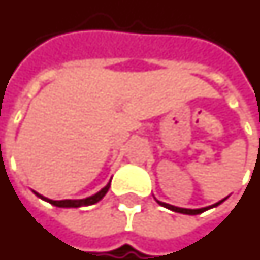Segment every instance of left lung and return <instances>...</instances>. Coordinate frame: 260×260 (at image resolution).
<instances>
[{
	"label": "left lung",
	"mask_w": 260,
	"mask_h": 260,
	"mask_svg": "<svg viewBox=\"0 0 260 260\" xmlns=\"http://www.w3.org/2000/svg\"><path fill=\"white\" fill-rule=\"evenodd\" d=\"M224 200H228V197L226 199L220 200V201H218L216 204H213V205H209V207H205V208H199V209H189V208H179V207H175V205H169V204L167 203H162V201H158V200H155L157 203L159 204V205H162V207H165V208L171 209V211H174V212H179V213H184V215H199V213H203L204 211H208V209L211 208H215V207H218L219 204H222Z\"/></svg>",
	"instance_id": "left-lung-1"
}]
</instances>
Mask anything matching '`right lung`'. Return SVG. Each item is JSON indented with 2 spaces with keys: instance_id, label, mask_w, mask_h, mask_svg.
I'll use <instances>...</instances> for the list:
<instances>
[{
  "instance_id": "1",
  "label": "right lung",
  "mask_w": 260,
  "mask_h": 260,
  "mask_svg": "<svg viewBox=\"0 0 260 260\" xmlns=\"http://www.w3.org/2000/svg\"><path fill=\"white\" fill-rule=\"evenodd\" d=\"M110 183L111 180L106 184L101 191H98V193L91 196V197H86V199L82 200H59V201H56V200L47 199V197H44V196L36 193V191H34V194L41 200H44V201H47V203L52 204L55 207H59V208H80V207H86V205H92V204H96L98 201H101L106 196V193L109 191V189H110Z\"/></svg>"
}]
</instances>
